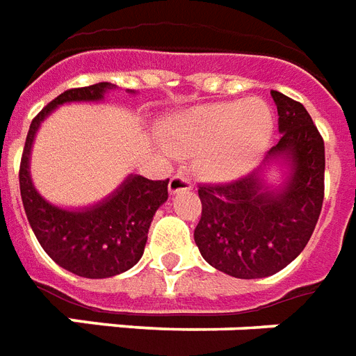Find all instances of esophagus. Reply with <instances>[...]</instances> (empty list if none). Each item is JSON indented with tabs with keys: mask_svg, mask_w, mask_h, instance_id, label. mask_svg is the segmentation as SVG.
<instances>
[{
	"mask_svg": "<svg viewBox=\"0 0 356 356\" xmlns=\"http://www.w3.org/2000/svg\"><path fill=\"white\" fill-rule=\"evenodd\" d=\"M191 187H193V184H191V178H189V176L176 175V176H172L169 181L170 195H176V193H180V191H189Z\"/></svg>",
	"mask_w": 356,
	"mask_h": 356,
	"instance_id": "esophagus-1",
	"label": "esophagus"
}]
</instances>
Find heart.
Instances as JSON below:
<instances>
[{"mask_svg":"<svg viewBox=\"0 0 356 356\" xmlns=\"http://www.w3.org/2000/svg\"><path fill=\"white\" fill-rule=\"evenodd\" d=\"M274 112L261 99L213 102L189 108L169 124V141L178 150H200L202 172L215 181L248 175L274 136Z\"/></svg>","mask_w":356,"mask_h":356,"instance_id":"obj_1","label":"heart"}]
</instances>
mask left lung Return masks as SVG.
Returning a JSON list of instances; mask_svg holds the SVG:
<instances>
[{
  "instance_id": "8db88e82",
  "label": "left lung",
  "mask_w": 356,
  "mask_h": 356,
  "mask_svg": "<svg viewBox=\"0 0 356 356\" xmlns=\"http://www.w3.org/2000/svg\"><path fill=\"white\" fill-rule=\"evenodd\" d=\"M280 132L275 147L252 175L232 184L200 186L202 217L195 243L213 268L238 280L277 274L309 243L323 204L325 147L301 102L272 92ZM285 168L268 184L270 168Z\"/></svg>"
}]
</instances>
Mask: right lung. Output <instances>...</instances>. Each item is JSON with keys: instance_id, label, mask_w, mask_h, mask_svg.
<instances>
[{"instance_id": "1", "label": "right lung", "mask_w": 356, "mask_h": 356, "mask_svg": "<svg viewBox=\"0 0 356 356\" xmlns=\"http://www.w3.org/2000/svg\"><path fill=\"white\" fill-rule=\"evenodd\" d=\"M115 88L112 82H99L67 90L51 101L31 123L19 165L22 202L40 246L58 266L88 280L123 274L141 259L150 222L158 207L169 198V180L154 181L139 175H129L118 189L97 204L62 207L47 200L34 187L31 150L40 124L56 108L70 102H101ZM127 92L136 93L134 90Z\"/></svg>"}]
</instances>
